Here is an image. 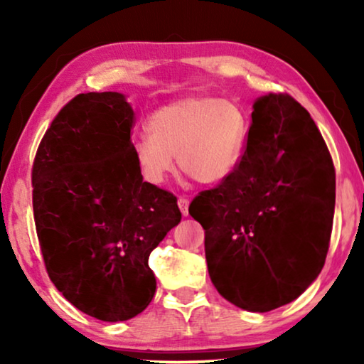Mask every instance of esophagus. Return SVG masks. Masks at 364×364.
<instances>
[{"instance_id": "obj_1", "label": "esophagus", "mask_w": 364, "mask_h": 364, "mask_svg": "<svg viewBox=\"0 0 364 364\" xmlns=\"http://www.w3.org/2000/svg\"><path fill=\"white\" fill-rule=\"evenodd\" d=\"M177 203H178V208H181V212H182V215L183 217H187L188 215V203H191V200H188L187 197H178V200H177Z\"/></svg>"}]
</instances>
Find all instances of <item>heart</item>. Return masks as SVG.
<instances>
[{
    "instance_id": "1",
    "label": "heart",
    "mask_w": 364,
    "mask_h": 364,
    "mask_svg": "<svg viewBox=\"0 0 364 364\" xmlns=\"http://www.w3.org/2000/svg\"><path fill=\"white\" fill-rule=\"evenodd\" d=\"M149 136L134 144V159L149 183L161 186L178 167L203 186L227 181L245 156L250 121L237 102L186 96L164 104L147 121Z\"/></svg>"
}]
</instances>
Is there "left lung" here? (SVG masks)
Here are the masks:
<instances>
[{
    "label": "left lung",
    "mask_w": 364,
    "mask_h": 364,
    "mask_svg": "<svg viewBox=\"0 0 364 364\" xmlns=\"http://www.w3.org/2000/svg\"><path fill=\"white\" fill-rule=\"evenodd\" d=\"M335 187L331 156L306 109L287 94L258 97L240 166L188 207L205 230L217 291L257 313L300 296L325 265Z\"/></svg>",
    "instance_id": "1"
}]
</instances>
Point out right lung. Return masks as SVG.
Returning a JSON list of instances; mask_svg holds the SVG:
<instances>
[{
  "label": "right lung",
  "instance_id": "obj_1",
  "mask_svg": "<svg viewBox=\"0 0 364 364\" xmlns=\"http://www.w3.org/2000/svg\"><path fill=\"white\" fill-rule=\"evenodd\" d=\"M132 126L124 94H79L54 117L33 164L48 275L71 305L102 321L146 310L156 293L149 255L182 218L173 193L144 182Z\"/></svg>",
  "mask_w": 364,
  "mask_h": 364
}]
</instances>
